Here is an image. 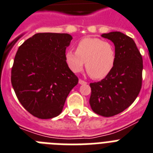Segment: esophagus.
Returning a JSON list of instances; mask_svg holds the SVG:
<instances>
[{
    "mask_svg": "<svg viewBox=\"0 0 153 153\" xmlns=\"http://www.w3.org/2000/svg\"><path fill=\"white\" fill-rule=\"evenodd\" d=\"M79 83L80 85H84V84H86V82H85L84 80H82V79H79Z\"/></svg>",
    "mask_w": 153,
    "mask_h": 153,
    "instance_id": "obj_1",
    "label": "esophagus"
}]
</instances>
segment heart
<instances>
[{"label":"heart","mask_w":153,"mask_h":153,"mask_svg":"<svg viewBox=\"0 0 153 153\" xmlns=\"http://www.w3.org/2000/svg\"><path fill=\"white\" fill-rule=\"evenodd\" d=\"M67 64L73 72L82 70L85 62V69L95 79L108 76L115 64L116 55L112 45L100 38H85L77 45L76 51L66 52Z\"/></svg>","instance_id":"obj_1"}]
</instances>
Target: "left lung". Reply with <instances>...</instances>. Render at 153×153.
<instances>
[{
	"instance_id": "1",
	"label": "left lung",
	"mask_w": 153,
	"mask_h": 153,
	"mask_svg": "<svg viewBox=\"0 0 153 153\" xmlns=\"http://www.w3.org/2000/svg\"><path fill=\"white\" fill-rule=\"evenodd\" d=\"M101 37L114 43L116 59L111 73L90 83L89 105L98 115L110 117L123 111L138 96L142 83L143 60L132 38L119 31Z\"/></svg>"
}]
</instances>
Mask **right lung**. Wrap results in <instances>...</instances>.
<instances>
[{
  "label": "right lung",
  "instance_id": "obj_1",
  "mask_svg": "<svg viewBox=\"0 0 153 153\" xmlns=\"http://www.w3.org/2000/svg\"><path fill=\"white\" fill-rule=\"evenodd\" d=\"M71 40L68 33H38L19 47L11 82L19 101L35 117L47 120L59 115L79 82L65 59Z\"/></svg>",
  "mask_w": 153,
  "mask_h": 153
}]
</instances>
